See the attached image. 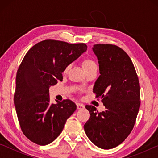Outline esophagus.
<instances>
[{"instance_id": "obj_1", "label": "esophagus", "mask_w": 158, "mask_h": 158, "mask_svg": "<svg viewBox=\"0 0 158 158\" xmlns=\"http://www.w3.org/2000/svg\"><path fill=\"white\" fill-rule=\"evenodd\" d=\"M77 107L78 109H82L85 108V106L81 103H77Z\"/></svg>"}]
</instances>
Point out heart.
<instances>
[{
  "instance_id": "1",
  "label": "heart",
  "mask_w": 158,
  "mask_h": 158,
  "mask_svg": "<svg viewBox=\"0 0 158 158\" xmlns=\"http://www.w3.org/2000/svg\"><path fill=\"white\" fill-rule=\"evenodd\" d=\"M96 66V64L95 63L94 61H93L92 60H90V59H86L84 61V63H83V68H84V70L85 69H90L93 68V67H95ZM69 68V65L67 66L65 69V71H68Z\"/></svg>"
}]
</instances>
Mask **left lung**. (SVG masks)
Listing matches in <instances>:
<instances>
[{
  "mask_svg": "<svg viewBox=\"0 0 158 158\" xmlns=\"http://www.w3.org/2000/svg\"><path fill=\"white\" fill-rule=\"evenodd\" d=\"M92 49L100 74L93 93L100 98L105 111L85 106L90 116L84 127L95 146L111 149L121 144L133 129L140 106L139 82L132 60L121 48L100 44Z\"/></svg>",
  "mask_w": 158,
  "mask_h": 158,
  "instance_id": "left-lung-1",
  "label": "left lung"
}]
</instances>
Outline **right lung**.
<instances>
[{
  "label": "right lung",
  "instance_id": "obj_1",
  "mask_svg": "<svg viewBox=\"0 0 158 158\" xmlns=\"http://www.w3.org/2000/svg\"><path fill=\"white\" fill-rule=\"evenodd\" d=\"M87 50L84 43L47 40L26 53L16 77L14 103L23 133L44 146L62 132L67 119L77 109L70 100L49 103V88L63 81L62 73Z\"/></svg>",
  "mask_w": 158,
  "mask_h": 158
}]
</instances>
